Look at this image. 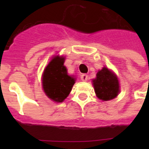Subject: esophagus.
<instances>
[{
    "label": "esophagus",
    "instance_id": "obj_1",
    "mask_svg": "<svg viewBox=\"0 0 149 149\" xmlns=\"http://www.w3.org/2000/svg\"><path fill=\"white\" fill-rule=\"evenodd\" d=\"M81 79L82 81H87L88 75H86V74H83L81 75Z\"/></svg>",
    "mask_w": 149,
    "mask_h": 149
}]
</instances>
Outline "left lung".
Masks as SVG:
<instances>
[{"label":"left lung","instance_id":"obj_1","mask_svg":"<svg viewBox=\"0 0 149 149\" xmlns=\"http://www.w3.org/2000/svg\"><path fill=\"white\" fill-rule=\"evenodd\" d=\"M93 84L96 96L102 101L113 99L120 92L118 77L106 67L98 71Z\"/></svg>","mask_w":149,"mask_h":149}]
</instances>
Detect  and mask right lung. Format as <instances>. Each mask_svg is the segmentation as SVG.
<instances>
[{
  "instance_id": "right-lung-1",
  "label": "right lung",
  "mask_w": 149,
  "mask_h": 149,
  "mask_svg": "<svg viewBox=\"0 0 149 149\" xmlns=\"http://www.w3.org/2000/svg\"><path fill=\"white\" fill-rule=\"evenodd\" d=\"M65 57L54 56L45 68L42 74V87L45 95L52 101L61 103L72 91L75 78L68 75L64 65Z\"/></svg>"
}]
</instances>
